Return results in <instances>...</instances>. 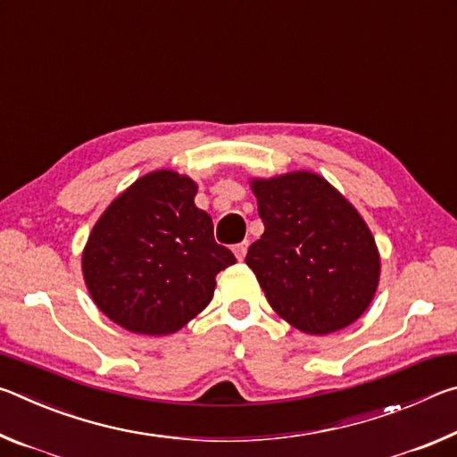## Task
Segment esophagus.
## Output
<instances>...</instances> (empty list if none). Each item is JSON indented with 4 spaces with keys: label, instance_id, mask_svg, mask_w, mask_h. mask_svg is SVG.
<instances>
[{
    "label": "esophagus",
    "instance_id": "esophagus-1",
    "mask_svg": "<svg viewBox=\"0 0 457 457\" xmlns=\"http://www.w3.org/2000/svg\"><path fill=\"white\" fill-rule=\"evenodd\" d=\"M245 252H247V242H242V244H236L234 245V253H236V258L242 262L244 258H245Z\"/></svg>",
    "mask_w": 457,
    "mask_h": 457
}]
</instances>
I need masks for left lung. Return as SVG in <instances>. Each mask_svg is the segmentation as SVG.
Listing matches in <instances>:
<instances>
[{
	"label": "left lung",
	"instance_id": "left-lung-1",
	"mask_svg": "<svg viewBox=\"0 0 457 457\" xmlns=\"http://www.w3.org/2000/svg\"><path fill=\"white\" fill-rule=\"evenodd\" d=\"M264 234L250 245L270 306L306 335L349 327L373 300L381 258L365 220L324 177L252 179Z\"/></svg>",
	"mask_w": 457,
	"mask_h": 457
}]
</instances>
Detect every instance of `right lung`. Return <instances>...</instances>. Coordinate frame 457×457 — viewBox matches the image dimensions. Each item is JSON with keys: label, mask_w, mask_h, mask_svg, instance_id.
Listing matches in <instances>:
<instances>
[{"label": "right lung", "mask_w": 457, "mask_h": 457, "mask_svg": "<svg viewBox=\"0 0 457 457\" xmlns=\"http://www.w3.org/2000/svg\"><path fill=\"white\" fill-rule=\"evenodd\" d=\"M197 183L169 169L146 173L106 207L82 252L95 304L137 335L165 337L212 303L215 276L236 264L195 205Z\"/></svg>", "instance_id": "right-lung-1"}]
</instances>
